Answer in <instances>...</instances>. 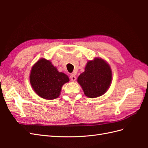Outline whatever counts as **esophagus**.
I'll return each instance as SVG.
<instances>
[{"label": "esophagus", "instance_id": "1", "mask_svg": "<svg viewBox=\"0 0 148 148\" xmlns=\"http://www.w3.org/2000/svg\"><path fill=\"white\" fill-rule=\"evenodd\" d=\"M76 76L74 75V74H71L70 76V79L71 80L72 82H74L76 80Z\"/></svg>", "mask_w": 148, "mask_h": 148}]
</instances>
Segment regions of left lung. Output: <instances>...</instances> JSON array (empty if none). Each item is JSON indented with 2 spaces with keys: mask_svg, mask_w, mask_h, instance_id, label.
Returning <instances> with one entry per match:
<instances>
[{
  "mask_svg": "<svg viewBox=\"0 0 148 148\" xmlns=\"http://www.w3.org/2000/svg\"><path fill=\"white\" fill-rule=\"evenodd\" d=\"M111 82L110 67L101 58H95L93 60L88 61L84 71L78 78V82L84 95L90 98L104 95L108 90Z\"/></svg>",
  "mask_w": 148,
  "mask_h": 148,
  "instance_id": "left-lung-1",
  "label": "left lung"
}]
</instances>
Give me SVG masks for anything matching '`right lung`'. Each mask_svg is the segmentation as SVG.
I'll use <instances>...</instances> for the list:
<instances>
[{
  "instance_id": "obj_1",
  "label": "right lung",
  "mask_w": 148,
  "mask_h": 148,
  "mask_svg": "<svg viewBox=\"0 0 148 148\" xmlns=\"http://www.w3.org/2000/svg\"><path fill=\"white\" fill-rule=\"evenodd\" d=\"M29 80L35 92L43 99L52 100L59 97L63 85L69 82L68 76L58 71L51 62L39 60L31 71Z\"/></svg>"
}]
</instances>
